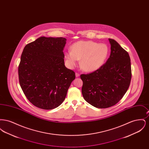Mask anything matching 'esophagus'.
<instances>
[{"mask_svg": "<svg viewBox=\"0 0 149 149\" xmlns=\"http://www.w3.org/2000/svg\"><path fill=\"white\" fill-rule=\"evenodd\" d=\"M75 76H76V77H79L80 76L79 73H78V72H76V73H75Z\"/></svg>", "mask_w": 149, "mask_h": 149, "instance_id": "esophagus-1", "label": "esophagus"}]
</instances>
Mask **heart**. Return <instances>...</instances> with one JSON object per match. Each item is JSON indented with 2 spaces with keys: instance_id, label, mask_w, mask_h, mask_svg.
<instances>
[{
  "instance_id": "b5f03b06",
  "label": "heart",
  "mask_w": 149,
  "mask_h": 149,
  "mask_svg": "<svg viewBox=\"0 0 149 149\" xmlns=\"http://www.w3.org/2000/svg\"><path fill=\"white\" fill-rule=\"evenodd\" d=\"M106 44L92 41H80L73 43L71 50L65 52L70 66L74 67L80 60V66L86 71L97 70L104 64L108 54Z\"/></svg>"
}]
</instances>
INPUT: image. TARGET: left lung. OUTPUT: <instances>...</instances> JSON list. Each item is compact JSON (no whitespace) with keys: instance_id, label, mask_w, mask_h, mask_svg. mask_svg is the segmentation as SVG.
<instances>
[{"instance_id":"1","label":"left lung","mask_w":149,"mask_h":149,"mask_svg":"<svg viewBox=\"0 0 149 149\" xmlns=\"http://www.w3.org/2000/svg\"><path fill=\"white\" fill-rule=\"evenodd\" d=\"M111 54L106 63L95 71L81 74V89L85 100L93 106L106 108L123 98L131 80L130 57L115 40L109 38Z\"/></svg>"}]
</instances>
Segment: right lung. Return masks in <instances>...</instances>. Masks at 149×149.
<instances>
[{
  "mask_svg": "<svg viewBox=\"0 0 149 149\" xmlns=\"http://www.w3.org/2000/svg\"><path fill=\"white\" fill-rule=\"evenodd\" d=\"M66 39L41 37L24 48L18 66L19 81L29 101L43 109L59 106L75 72L66 68L63 52Z\"/></svg>",
  "mask_w": 149,
  "mask_h": 149,
  "instance_id": "1",
  "label": "right lung"
}]
</instances>
